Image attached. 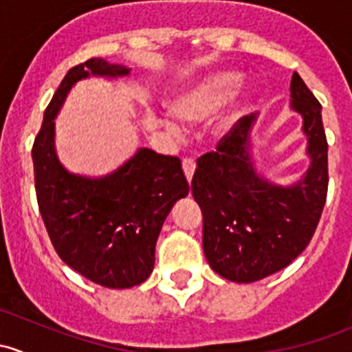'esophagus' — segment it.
Here are the masks:
<instances>
[{
  "label": "esophagus",
  "mask_w": 352,
  "mask_h": 352,
  "mask_svg": "<svg viewBox=\"0 0 352 352\" xmlns=\"http://www.w3.org/2000/svg\"><path fill=\"white\" fill-rule=\"evenodd\" d=\"M182 168H184V173H186L187 180H189L190 184V180H192L194 177V172H196V162H194L192 158H184Z\"/></svg>",
  "instance_id": "34e87169"
}]
</instances>
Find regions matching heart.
<instances>
[{"instance_id": "b5f03b06", "label": "heart", "mask_w": 352, "mask_h": 352, "mask_svg": "<svg viewBox=\"0 0 352 352\" xmlns=\"http://www.w3.org/2000/svg\"><path fill=\"white\" fill-rule=\"evenodd\" d=\"M242 73L239 71H218L208 74L197 83L177 95L172 102V112L177 119L186 124H199L216 112L242 83ZM248 104V94L233 97L226 104V107L212 117L208 126V134L211 140L221 141L228 136L243 116ZM173 117H163L162 126L172 134L173 138H180L184 134V126Z\"/></svg>"}]
</instances>
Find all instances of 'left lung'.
Wrapping results in <instances>:
<instances>
[{"instance_id": "1", "label": "left lung", "mask_w": 352, "mask_h": 352, "mask_svg": "<svg viewBox=\"0 0 352 352\" xmlns=\"http://www.w3.org/2000/svg\"><path fill=\"white\" fill-rule=\"evenodd\" d=\"M289 107L303 117L310 166L291 186L257 173L250 133L257 113L239 120L216 151L197 160L192 196L202 211V247L212 271L254 283L289 265L307 248L327 199V138L322 105L293 73Z\"/></svg>"}]
</instances>
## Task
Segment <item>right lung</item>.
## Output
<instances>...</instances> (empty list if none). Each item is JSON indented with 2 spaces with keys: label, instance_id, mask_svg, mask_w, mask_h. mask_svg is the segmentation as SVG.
I'll return each mask as SVG.
<instances>
[{
  "label": "right lung",
  "instance_id": "right-lung-1",
  "mask_svg": "<svg viewBox=\"0 0 352 352\" xmlns=\"http://www.w3.org/2000/svg\"><path fill=\"white\" fill-rule=\"evenodd\" d=\"M129 73V67L102 58L71 67L45 109L32 148L38 209L56 252L71 269L112 289L146 281L160 230L173 204L189 194V184L177 156L148 148L104 177L71 173L56 153L54 119L78 81Z\"/></svg>",
  "mask_w": 352,
  "mask_h": 352
}]
</instances>
